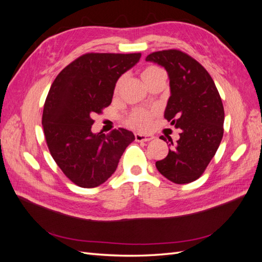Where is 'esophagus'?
I'll return each mask as SVG.
<instances>
[{
	"instance_id": "1",
	"label": "esophagus",
	"mask_w": 262,
	"mask_h": 262,
	"mask_svg": "<svg viewBox=\"0 0 262 262\" xmlns=\"http://www.w3.org/2000/svg\"><path fill=\"white\" fill-rule=\"evenodd\" d=\"M154 137L152 134H141V133H136V141L137 142H147L153 140Z\"/></svg>"
}]
</instances>
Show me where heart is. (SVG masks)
I'll return each instance as SVG.
<instances>
[{"label":"heart","mask_w":262,"mask_h":262,"mask_svg":"<svg viewBox=\"0 0 262 262\" xmlns=\"http://www.w3.org/2000/svg\"><path fill=\"white\" fill-rule=\"evenodd\" d=\"M141 77L142 80L144 81V83L148 86L149 84H152L156 81L160 80H165L166 78V73L165 71L157 67V66H147L145 67L141 72ZM122 83V78H120L116 84L115 91L118 92L119 89H120ZM154 117V113L152 110H147L143 108H137L132 110L130 113L128 119H126V122H128L129 125H131L132 128H136L139 130H145L147 129L150 122H152V119Z\"/></svg>","instance_id":"heart-1"}]
</instances>
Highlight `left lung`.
Returning <instances> with one entry per match:
<instances>
[{"mask_svg":"<svg viewBox=\"0 0 262 262\" xmlns=\"http://www.w3.org/2000/svg\"><path fill=\"white\" fill-rule=\"evenodd\" d=\"M152 61L167 71L170 97L164 117L180 130L179 140L169 142V152L156 168L175 184L200 178L215 155L224 133V107L211 75L199 62L177 49L149 53Z\"/></svg>","mask_w":262,"mask_h":262,"instance_id":"1","label":"left lung"}]
</instances>
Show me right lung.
<instances>
[{
	"label": "right lung",
	"mask_w": 262,
	"mask_h": 262,
	"mask_svg": "<svg viewBox=\"0 0 262 262\" xmlns=\"http://www.w3.org/2000/svg\"><path fill=\"white\" fill-rule=\"evenodd\" d=\"M141 53H85L63 69L46 98L47 145L63 173L78 187H97L113 175L124 149L136 140L123 128L94 134L93 116L112 104L118 78Z\"/></svg>",
	"instance_id": "1"
}]
</instances>
